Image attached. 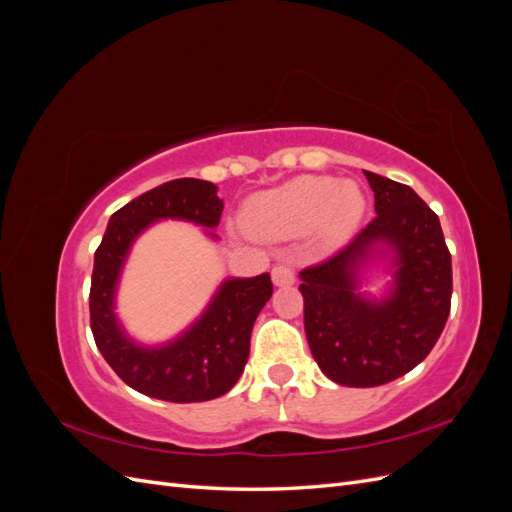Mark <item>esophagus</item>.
Masks as SVG:
<instances>
[{"label": "esophagus", "mask_w": 512, "mask_h": 512, "mask_svg": "<svg viewBox=\"0 0 512 512\" xmlns=\"http://www.w3.org/2000/svg\"><path fill=\"white\" fill-rule=\"evenodd\" d=\"M271 277H273V284L280 288L294 284V271L288 265H275L271 271Z\"/></svg>", "instance_id": "1"}]
</instances>
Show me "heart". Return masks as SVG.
<instances>
[{"mask_svg": "<svg viewBox=\"0 0 512 512\" xmlns=\"http://www.w3.org/2000/svg\"><path fill=\"white\" fill-rule=\"evenodd\" d=\"M365 205L356 183L305 175L256 194L245 207L243 222L256 237H301L314 230L324 245H337L361 224Z\"/></svg>", "mask_w": 512, "mask_h": 512, "instance_id": "1", "label": "heart"}]
</instances>
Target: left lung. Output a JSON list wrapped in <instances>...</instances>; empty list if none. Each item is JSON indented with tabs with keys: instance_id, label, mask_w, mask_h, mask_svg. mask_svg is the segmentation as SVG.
Here are the masks:
<instances>
[{
	"instance_id": "left-lung-1",
	"label": "left lung",
	"mask_w": 512,
	"mask_h": 512,
	"mask_svg": "<svg viewBox=\"0 0 512 512\" xmlns=\"http://www.w3.org/2000/svg\"><path fill=\"white\" fill-rule=\"evenodd\" d=\"M376 218L331 258L299 273L305 335L322 374L342 386H380L408 374L436 346L451 312L453 267L440 220L404 183L363 170ZM382 242L394 252V286L374 302L360 271Z\"/></svg>"
}]
</instances>
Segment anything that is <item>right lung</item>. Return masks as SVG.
I'll use <instances>...</instances> for the list:
<instances>
[{
  "instance_id": "1",
  "label": "right lung",
  "mask_w": 512,
  "mask_h": 512,
  "mask_svg": "<svg viewBox=\"0 0 512 512\" xmlns=\"http://www.w3.org/2000/svg\"><path fill=\"white\" fill-rule=\"evenodd\" d=\"M222 209L224 203L211 181H168L115 211L96 250L89 290L91 333L115 374L147 397L175 404L207 401L228 393L243 374L256 316L273 294L269 273L226 280L205 314L175 342L160 348L134 344L113 312L123 260L149 224L175 218L215 228Z\"/></svg>"
}]
</instances>
